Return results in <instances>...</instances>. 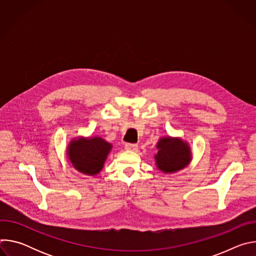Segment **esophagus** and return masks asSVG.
<instances>
[{"instance_id":"1","label":"esophagus","mask_w":256,"mask_h":256,"mask_svg":"<svg viewBox=\"0 0 256 256\" xmlns=\"http://www.w3.org/2000/svg\"><path fill=\"white\" fill-rule=\"evenodd\" d=\"M126 150L128 151H136L138 149V144H130V142H128L126 144V147H124Z\"/></svg>"}]
</instances>
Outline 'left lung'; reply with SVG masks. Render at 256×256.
<instances>
[{
	"label": "left lung",
	"mask_w": 256,
	"mask_h": 256,
	"mask_svg": "<svg viewBox=\"0 0 256 256\" xmlns=\"http://www.w3.org/2000/svg\"><path fill=\"white\" fill-rule=\"evenodd\" d=\"M158 153L155 156L160 170L171 173L184 168L190 160L188 146L178 138H163L159 140Z\"/></svg>",
	"instance_id": "left-lung-1"
}]
</instances>
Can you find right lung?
I'll return each mask as SVG.
<instances>
[{"instance_id":"add662e5","label":"right lung","mask_w":256,"mask_h":256,"mask_svg":"<svg viewBox=\"0 0 256 256\" xmlns=\"http://www.w3.org/2000/svg\"><path fill=\"white\" fill-rule=\"evenodd\" d=\"M112 144L101 138H80L72 142L68 147V158L74 167L82 173L94 175L103 167Z\"/></svg>"}]
</instances>
